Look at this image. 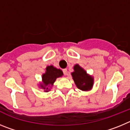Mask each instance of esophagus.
Returning <instances> with one entry per match:
<instances>
[{
	"instance_id": "34e87169",
	"label": "esophagus",
	"mask_w": 130,
	"mask_h": 130,
	"mask_svg": "<svg viewBox=\"0 0 130 130\" xmlns=\"http://www.w3.org/2000/svg\"><path fill=\"white\" fill-rule=\"evenodd\" d=\"M62 72H63V73H64V74L65 75H66L68 74V71H67V69H66V68L63 69Z\"/></svg>"
}]
</instances>
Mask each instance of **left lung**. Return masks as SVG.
<instances>
[{"label": "left lung", "instance_id": "8db88e82", "mask_svg": "<svg viewBox=\"0 0 130 130\" xmlns=\"http://www.w3.org/2000/svg\"><path fill=\"white\" fill-rule=\"evenodd\" d=\"M73 69L75 71L72 73V75L77 88L82 90L90 89L93 85V78L88 76L87 72L78 64H76Z\"/></svg>", "mask_w": 130, "mask_h": 130}]
</instances>
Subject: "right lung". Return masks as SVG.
<instances>
[{"label":"right lung","mask_w":130,"mask_h":130,"mask_svg":"<svg viewBox=\"0 0 130 130\" xmlns=\"http://www.w3.org/2000/svg\"><path fill=\"white\" fill-rule=\"evenodd\" d=\"M62 75V72L60 69H57L53 66H47L46 68V72L42 75L43 83L41 85V87L44 90H45V92H48V90H49L46 87L53 85L57 77H61Z\"/></svg>","instance_id":"right-lung-1"}]
</instances>
